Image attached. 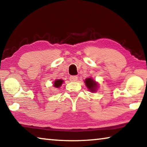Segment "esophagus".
Instances as JSON below:
<instances>
[{
  "label": "esophagus",
  "mask_w": 147,
  "mask_h": 147,
  "mask_svg": "<svg viewBox=\"0 0 147 147\" xmlns=\"http://www.w3.org/2000/svg\"><path fill=\"white\" fill-rule=\"evenodd\" d=\"M69 79H70V80L71 82H76L78 80V76H71L70 78H69Z\"/></svg>",
  "instance_id": "obj_1"
}]
</instances>
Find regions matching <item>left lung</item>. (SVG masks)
<instances>
[{"label": "left lung", "instance_id": "obj_1", "mask_svg": "<svg viewBox=\"0 0 147 147\" xmlns=\"http://www.w3.org/2000/svg\"><path fill=\"white\" fill-rule=\"evenodd\" d=\"M84 82H85L87 88L92 93L96 92V91H97L99 84L95 80H94V79H93L92 77H89L88 78H86Z\"/></svg>", "mask_w": 147, "mask_h": 147}]
</instances>
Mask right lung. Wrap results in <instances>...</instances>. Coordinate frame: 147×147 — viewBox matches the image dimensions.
Here are the masks:
<instances>
[{"mask_svg": "<svg viewBox=\"0 0 147 147\" xmlns=\"http://www.w3.org/2000/svg\"><path fill=\"white\" fill-rule=\"evenodd\" d=\"M63 82L64 81L63 80H61V79H56L54 82L53 86H54V88H59L61 86L62 84H63Z\"/></svg>", "mask_w": 147, "mask_h": 147, "instance_id": "1", "label": "right lung"}]
</instances>
